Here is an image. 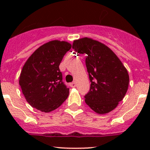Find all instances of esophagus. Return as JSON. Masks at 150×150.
<instances>
[{
  "mask_svg": "<svg viewBox=\"0 0 150 150\" xmlns=\"http://www.w3.org/2000/svg\"><path fill=\"white\" fill-rule=\"evenodd\" d=\"M76 85H77V84H76V82H72V83L70 84V86L71 87H73V88L76 87Z\"/></svg>",
  "mask_w": 150,
  "mask_h": 150,
  "instance_id": "34e87169",
  "label": "esophagus"
}]
</instances>
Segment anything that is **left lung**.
I'll return each instance as SVG.
<instances>
[{"mask_svg": "<svg viewBox=\"0 0 150 150\" xmlns=\"http://www.w3.org/2000/svg\"><path fill=\"white\" fill-rule=\"evenodd\" d=\"M77 53L87 54L86 67L91 85L85 103L99 114L114 109L128 90L129 75L116 55L97 41L85 37L73 42Z\"/></svg>", "mask_w": 150, "mask_h": 150, "instance_id": "8db88e82", "label": "left lung"}]
</instances>
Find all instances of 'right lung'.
Here are the masks:
<instances>
[{
    "mask_svg": "<svg viewBox=\"0 0 150 150\" xmlns=\"http://www.w3.org/2000/svg\"><path fill=\"white\" fill-rule=\"evenodd\" d=\"M71 46L66 42L51 41L41 46L26 61L19 83L32 107L48 113L68 98L69 89L63 82L59 65Z\"/></svg>",
    "mask_w": 150,
    "mask_h": 150,
    "instance_id": "add662e5",
    "label": "right lung"
}]
</instances>
